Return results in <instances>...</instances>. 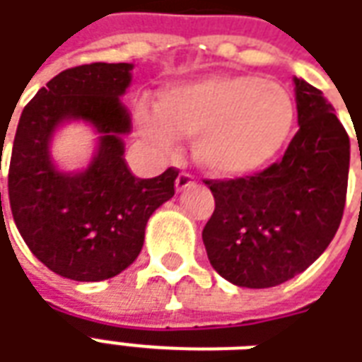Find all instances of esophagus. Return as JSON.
Listing matches in <instances>:
<instances>
[{
    "instance_id": "34e87169",
    "label": "esophagus",
    "mask_w": 362,
    "mask_h": 362,
    "mask_svg": "<svg viewBox=\"0 0 362 362\" xmlns=\"http://www.w3.org/2000/svg\"><path fill=\"white\" fill-rule=\"evenodd\" d=\"M194 177L191 173H187V171H181L175 179V189L177 191H185L187 187H191L194 183L193 181Z\"/></svg>"
}]
</instances>
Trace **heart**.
Masks as SVG:
<instances>
[{
  "label": "heart",
  "mask_w": 362,
  "mask_h": 362,
  "mask_svg": "<svg viewBox=\"0 0 362 362\" xmlns=\"http://www.w3.org/2000/svg\"><path fill=\"white\" fill-rule=\"evenodd\" d=\"M140 134L171 150L193 138L194 160L218 177H245L267 168L291 140L296 105L291 93L259 76L220 74L161 91L158 109L136 107Z\"/></svg>",
  "instance_id": "heart-1"
}]
</instances>
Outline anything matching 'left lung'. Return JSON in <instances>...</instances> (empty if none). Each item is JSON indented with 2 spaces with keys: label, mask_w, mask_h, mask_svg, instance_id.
I'll list each match as a JSON object with an SVG mask.
<instances>
[{
  "label": "left lung",
  "mask_w": 362,
  "mask_h": 362,
  "mask_svg": "<svg viewBox=\"0 0 362 362\" xmlns=\"http://www.w3.org/2000/svg\"><path fill=\"white\" fill-rule=\"evenodd\" d=\"M298 132L283 160L253 175L204 179L214 212L202 230L212 267L269 288L316 261L337 232L349 179V134L320 89L294 78Z\"/></svg>",
  "instance_id": "1"
}]
</instances>
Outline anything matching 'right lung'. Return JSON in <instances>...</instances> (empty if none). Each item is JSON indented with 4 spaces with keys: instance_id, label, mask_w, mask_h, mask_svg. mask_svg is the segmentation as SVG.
<instances>
[{
    "instance_id": "add662e5",
    "label": "right lung",
    "mask_w": 362,
    "mask_h": 362,
    "mask_svg": "<svg viewBox=\"0 0 362 362\" xmlns=\"http://www.w3.org/2000/svg\"><path fill=\"white\" fill-rule=\"evenodd\" d=\"M132 64L93 62L68 68L23 109L9 163V204L19 234L38 261L71 281L119 275L144 245L148 218L175 194V168L138 179L124 161L120 134L130 117L120 95ZM70 118L93 124L100 150L81 174H60L47 146L55 127Z\"/></svg>"
}]
</instances>
